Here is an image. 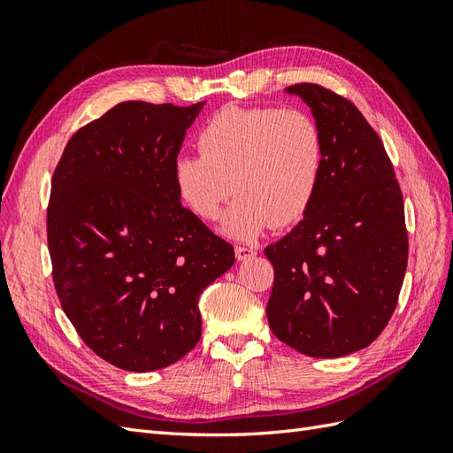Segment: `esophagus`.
Listing matches in <instances>:
<instances>
[{
	"mask_svg": "<svg viewBox=\"0 0 453 453\" xmlns=\"http://www.w3.org/2000/svg\"><path fill=\"white\" fill-rule=\"evenodd\" d=\"M236 258L238 260H245V258H251L253 255H257V251L253 248H248V245H236Z\"/></svg>",
	"mask_w": 453,
	"mask_h": 453,
	"instance_id": "esophagus-1",
	"label": "esophagus"
}]
</instances>
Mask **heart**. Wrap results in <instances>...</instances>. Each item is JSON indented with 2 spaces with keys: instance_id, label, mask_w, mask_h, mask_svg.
<instances>
[{
  "instance_id": "obj_1",
  "label": "heart",
  "mask_w": 453,
  "mask_h": 453,
  "mask_svg": "<svg viewBox=\"0 0 453 453\" xmlns=\"http://www.w3.org/2000/svg\"><path fill=\"white\" fill-rule=\"evenodd\" d=\"M198 149L173 160L175 193L196 217L213 221L234 190L221 223L230 238L253 240L272 223L293 225L318 195L323 134L300 109L228 105L205 122Z\"/></svg>"
}]
</instances>
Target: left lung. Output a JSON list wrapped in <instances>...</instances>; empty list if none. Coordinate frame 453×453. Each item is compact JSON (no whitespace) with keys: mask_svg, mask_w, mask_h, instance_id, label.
I'll return each mask as SVG.
<instances>
[{"mask_svg":"<svg viewBox=\"0 0 453 453\" xmlns=\"http://www.w3.org/2000/svg\"><path fill=\"white\" fill-rule=\"evenodd\" d=\"M298 96L323 134V172L310 210L268 245L272 333L318 359L344 357L380 336L408 263L404 203L378 134L351 102L319 85Z\"/></svg>","mask_w":453,"mask_h":453,"instance_id":"left-lung-1","label":"left lung"}]
</instances>
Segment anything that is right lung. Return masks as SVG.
<instances>
[{
	"label": "right lung",
	"mask_w": 453,
	"mask_h": 453,
	"mask_svg": "<svg viewBox=\"0 0 453 453\" xmlns=\"http://www.w3.org/2000/svg\"><path fill=\"white\" fill-rule=\"evenodd\" d=\"M205 102H122L67 142L52 175L49 253L85 344L130 372L170 366L202 336L198 300L232 245L181 205L172 166Z\"/></svg>",
	"instance_id": "obj_1"
}]
</instances>
